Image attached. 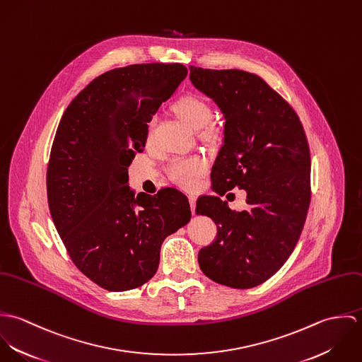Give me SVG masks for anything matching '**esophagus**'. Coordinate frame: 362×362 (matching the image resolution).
I'll return each instance as SVG.
<instances>
[{
	"label": "esophagus",
	"instance_id": "obj_1",
	"mask_svg": "<svg viewBox=\"0 0 362 362\" xmlns=\"http://www.w3.org/2000/svg\"><path fill=\"white\" fill-rule=\"evenodd\" d=\"M195 204H197V197L195 195H189V205H191L192 213L195 211Z\"/></svg>",
	"mask_w": 362,
	"mask_h": 362
}]
</instances>
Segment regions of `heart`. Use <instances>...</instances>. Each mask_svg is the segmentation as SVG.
I'll list each match as a JSON object with an SVG mask.
<instances>
[{
    "label": "heart",
    "instance_id": "obj_1",
    "mask_svg": "<svg viewBox=\"0 0 362 362\" xmlns=\"http://www.w3.org/2000/svg\"><path fill=\"white\" fill-rule=\"evenodd\" d=\"M173 108L178 118L192 129H198L204 139L216 141L218 138L216 127L209 124L213 118V110L205 98L192 93L185 95L174 103ZM170 171L175 182L185 188H191L197 182L198 177L205 171V164L199 158L175 160L173 161Z\"/></svg>",
    "mask_w": 362,
    "mask_h": 362
}]
</instances>
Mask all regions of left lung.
Wrapping results in <instances>:
<instances>
[{
  "label": "left lung",
  "instance_id": "8db88e82",
  "mask_svg": "<svg viewBox=\"0 0 362 362\" xmlns=\"http://www.w3.org/2000/svg\"><path fill=\"white\" fill-rule=\"evenodd\" d=\"M189 69L192 85L226 121L210 174L216 194L197 202V214L216 223L217 237L198 262L218 284L252 288L284 264L301 235L310 201L308 141L293 107L258 75ZM233 187L247 191V211H231L221 201Z\"/></svg>",
  "mask_w": 362,
  "mask_h": 362
}]
</instances>
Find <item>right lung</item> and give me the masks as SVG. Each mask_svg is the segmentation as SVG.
<instances>
[{
  "instance_id": "add662e5",
  "label": "right lung",
  "mask_w": 362,
  "mask_h": 362,
  "mask_svg": "<svg viewBox=\"0 0 362 362\" xmlns=\"http://www.w3.org/2000/svg\"><path fill=\"white\" fill-rule=\"evenodd\" d=\"M182 64H135L93 79L66 107L52 142L47 199L75 266L108 291L149 281L164 238L191 220L175 188L135 192L128 167L144 152L148 122L185 79Z\"/></svg>"
}]
</instances>
